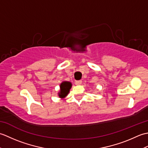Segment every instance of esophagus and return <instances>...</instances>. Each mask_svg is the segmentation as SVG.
<instances>
[{
  "mask_svg": "<svg viewBox=\"0 0 148 148\" xmlns=\"http://www.w3.org/2000/svg\"><path fill=\"white\" fill-rule=\"evenodd\" d=\"M81 83H82V81H81V80L76 81V82H75V84H76V85H80V84H81Z\"/></svg>",
  "mask_w": 148,
  "mask_h": 148,
  "instance_id": "1",
  "label": "esophagus"
}]
</instances>
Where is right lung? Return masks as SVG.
<instances>
[{"mask_svg": "<svg viewBox=\"0 0 148 148\" xmlns=\"http://www.w3.org/2000/svg\"><path fill=\"white\" fill-rule=\"evenodd\" d=\"M72 88V83L69 81H62L60 85V91L58 93L59 98L64 99L68 95Z\"/></svg>", "mask_w": 148, "mask_h": 148, "instance_id": "obj_1", "label": "right lung"}]
</instances>
